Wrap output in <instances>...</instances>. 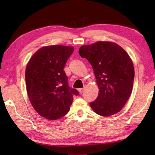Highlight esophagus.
Masks as SVG:
<instances>
[{
	"mask_svg": "<svg viewBox=\"0 0 155 155\" xmlns=\"http://www.w3.org/2000/svg\"><path fill=\"white\" fill-rule=\"evenodd\" d=\"M78 92H79L80 94H82L84 92V88H79V89H78Z\"/></svg>",
	"mask_w": 155,
	"mask_h": 155,
	"instance_id": "34e87169",
	"label": "esophagus"
}]
</instances>
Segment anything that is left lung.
I'll list each match as a JSON object with an SVG mask.
<instances>
[{"label":"left lung","mask_w":155,"mask_h":155,"mask_svg":"<svg viewBox=\"0 0 155 155\" xmlns=\"http://www.w3.org/2000/svg\"><path fill=\"white\" fill-rule=\"evenodd\" d=\"M93 68L99 88L97 99L90 103L97 114L108 117L120 112L133 90V62L120 46L110 41H98L79 48Z\"/></svg>","instance_id":"1"}]
</instances>
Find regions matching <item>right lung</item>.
Segmentation results:
<instances>
[{"label": "right lung", "instance_id": "right-lung-1", "mask_svg": "<svg viewBox=\"0 0 155 155\" xmlns=\"http://www.w3.org/2000/svg\"><path fill=\"white\" fill-rule=\"evenodd\" d=\"M73 47L50 45L35 52L25 71L27 94L32 106L41 117L54 120L67 114L78 92L71 88L64 70Z\"/></svg>", "mask_w": 155, "mask_h": 155}]
</instances>
